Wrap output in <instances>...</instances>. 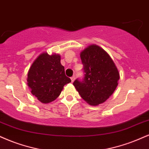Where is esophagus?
Masks as SVG:
<instances>
[{"mask_svg":"<svg viewBox=\"0 0 149 149\" xmlns=\"http://www.w3.org/2000/svg\"><path fill=\"white\" fill-rule=\"evenodd\" d=\"M71 82H73V81H74V80H75V76H72V77H71Z\"/></svg>","mask_w":149,"mask_h":149,"instance_id":"obj_1","label":"esophagus"}]
</instances>
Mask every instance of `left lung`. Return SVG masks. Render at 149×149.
<instances>
[{
  "instance_id": "8db88e82",
  "label": "left lung",
  "mask_w": 149,
  "mask_h": 149,
  "mask_svg": "<svg viewBox=\"0 0 149 149\" xmlns=\"http://www.w3.org/2000/svg\"><path fill=\"white\" fill-rule=\"evenodd\" d=\"M84 78L73 82L80 96L91 105L103 103L113 94L119 73L111 57L103 48L91 45L80 53Z\"/></svg>"
}]
</instances>
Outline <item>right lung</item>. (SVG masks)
<instances>
[{
	"label": "right lung",
	"mask_w": 149,
	"mask_h": 149,
	"mask_svg": "<svg viewBox=\"0 0 149 149\" xmlns=\"http://www.w3.org/2000/svg\"><path fill=\"white\" fill-rule=\"evenodd\" d=\"M27 81L32 94L42 103H48L56 99L71 80L66 76L60 55L44 53L30 67Z\"/></svg>",
	"instance_id": "right-lung-1"
}]
</instances>
